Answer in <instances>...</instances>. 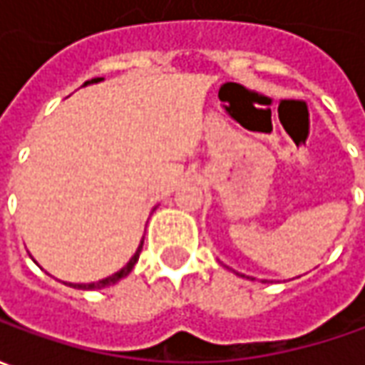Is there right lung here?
Listing matches in <instances>:
<instances>
[{"instance_id": "obj_1", "label": "right lung", "mask_w": 365, "mask_h": 365, "mask_svg": "<svg viewBox=\"0 0 365 365\" xmlns=\"http://www.w3.org/2000/svg\"><path fill=\"white\" fill-rule=\"evenodd\" d=\"M103 78H93V81H86L84 82V86L86 84H95V82H101ZM141 248H143V240H141V245H139V248L135 250V255L131 257V260L123 267L120 270H117L115 274H110V277H107V279H101V281H96V283H88V284H70V287H74V289H86V291H93V289H105V287H110V284L119 283L120 279H125L129 272L133 270V267H135V262L139 260V255H141Z\"/></svg>"}]
</instances>
